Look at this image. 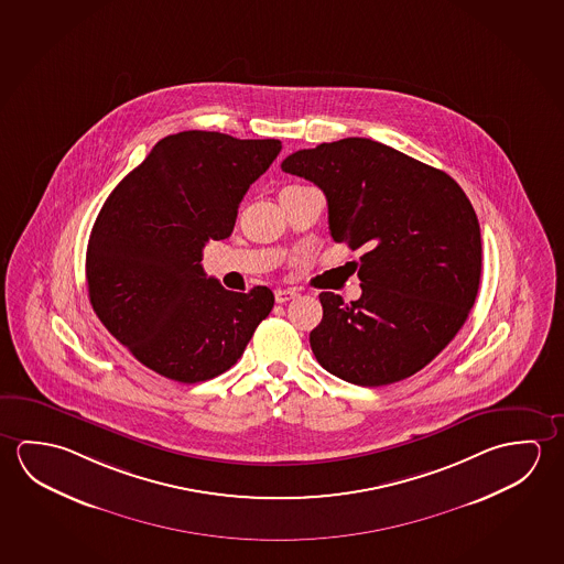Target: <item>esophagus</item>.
<instances>
[{
	"label": "esophagus",
	"instance_id": "esophagus-1",
	"mask_svg": "<svg viewBox=\"0 0 564 564\" xmlns=\"http://www.w3.org/2000/svg\"><path fill=\"white\" fill-rule=\"evenodd\" d=\"M296 296H299V293H296L295 289H278V291H275V301H278V303L293 301Z\"/></svg>",
	"mask_w": 564,
	"mask_h": 564
}]
</instances>
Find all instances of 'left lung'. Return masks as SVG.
<instances>
[{
  "instance_id": "1",
  "label": "left lung",
  "mask_w": 564,
  "mask_h": 564,
  "mask_svg": "<svg viewBox=\"0 0 564 564\" xmlns=\"http://www.w3.org/2000/svg\"><path fill=\"white\" fill-rule=\"evenodd\" d=\"M281 169L323 191L334 241L364 250L360 299L318 295V364L364 388L423 370L466 323L480 289V224L468 196L444 171L373 139L301 149Z\"/></svg>"
}]
</instances>
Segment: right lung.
<instances>
[{
	"mask_svg": "<svg viewBox=\"0 0 564 564\" xmlns=\"http://www.w3.org/2000/svg\"><path fill=\"white\" fill-rule=\"evenodd\" d=\"M281 151L279 139L181 131L161 139L94 223L86 281L94 313L149 370L198 383L240 360L275 296L224 289L203 248L230 236L243 194Z\"/></svg>",
	"mask_w": 564,
	"mask_h": 564,
	"instance_id": "add662e5",
	"label": "right lung"
}]
</instances>
